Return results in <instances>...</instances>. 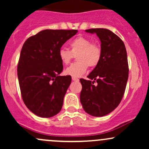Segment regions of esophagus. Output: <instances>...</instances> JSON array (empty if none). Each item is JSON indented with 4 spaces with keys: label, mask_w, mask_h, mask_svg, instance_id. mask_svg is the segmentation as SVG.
Here are the masks:
<instances>
[{
    "label": "esophagus",
    "mask_w": 149,
    "mask_h": 149,
    "mask_svg": "<svg viewBox=\"0 0 149 149\" xmlns=\"http://www.w3.org/2000/svg\"><path fill=\"white\" fill-rule=\"evenodd\" d=\"M72 80L73 81H79V79L77 78H74V77H72Z\"/></svg>",
    "instance_id": "1"
}]
</instances>
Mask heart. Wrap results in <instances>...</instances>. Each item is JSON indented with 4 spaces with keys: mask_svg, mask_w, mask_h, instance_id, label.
Instances as JSON below:
<instances>
[{
    "mask_svg": "<svg viewBox=\"0 0 149 149\" xmlns=\"http://www.w3.org/2000/svg\"><path fill=\"white\" fill-rule=\"evenodd\" d=\"M70 50L59 49L58 52L59 59L63 64H69L76 56L78 62L66 68L65 73L74 78H79L86 72L88 66L94 68L99 64L102 58V48L97 43L92 42L90 39L83 36L74 38L69 42Z\"/></svg>",
    "mask_w": 149,
    "mask_h": 149,
    "instance_id": "b5f03b06",
    "label": "heart"
}]
</instances>
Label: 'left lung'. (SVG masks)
Returning a JSON list of instances; mask_svg holds the SVG:
<instances>
[{
  "instance_id": "left-lung-1",
  "label": "left lung",
  "mask_w": 149,
  "mask_h": 149,
  "mask_svg": "<svg viewBox=\"0 0 149 149\" xmlns=\"http://www.w3.org/2000/svg\"><path fill=\"white\" fill-rule=\"evenodd\" d=\"M85 31L99 37L102 58L88 76L90 80L80 79V100L85 112L102 117L113 111L123 97L129 73L127 51L123 40L111 31L90 29Z\"/></svg>"
}]
</instances>
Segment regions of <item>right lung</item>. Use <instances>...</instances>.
I'll use <instances>...</instances> for the list:
<instances>
[{"instance_id":"1","label":"right lung","mask_w":149,"mask_h":149,"mask_svg":"<svg viewBox=\"0 0 149 149\" xmlns=\"http://www.w3.org/2000/svg\"><path fill=\"white\" fill-rule=\"evenodd\" d=\"M77 30L45 29L26 40L20 53L17 76L22 100L39 117L50 118L61 111L70 76H61L59 49Z\"/></svg>"}]
</instances>
